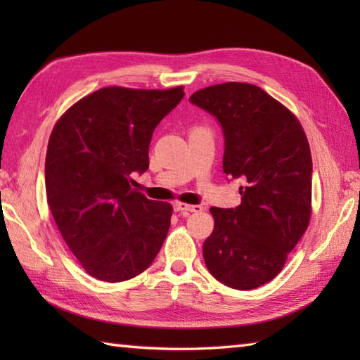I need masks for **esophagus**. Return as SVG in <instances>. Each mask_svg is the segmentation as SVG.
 Returning a JSON list of instances; mask_svg holds the SVG:
<instances>
[{
	"label": "esophagus",
	"instance_id": "1",
	"mask_svg": "<svg viewBox=\"0 0 360 360\" xmlns=\"http://www.w3.org/2000/svg\"><path fill=\"white\" fill-rule=\"evenodd\" d=\"M173 209L176 212H201V205H192V204H184V202H174Z\"/></svg>",
	"mask_w": 360,
	"mask_h": 360
}]
</instances>
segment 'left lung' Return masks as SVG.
<instances>
[{
    "label": "left lung",
    "mask_w": 360,
    "mask_h": 360,
    "mask_svg": "<svg viewBox=\"0 0 360 360\" xmlns=\"http://www.w3.org/2000/svg\"><path fill=\"white\" fill-rule=\"evenodd\" d=\"M218 120L224 136L223 170L241 179V204L212 207L215 229L204 241L209 272L248 290L277 277L309 224L312 159L300 122L250 83L229 82L190 97Z\"/></svg>",
    "instance_id": "obj_1"
}]
</instances>
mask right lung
<instances>
[{"mask_svg": "<svg viewBox=\"0 0 360 360\" xmlns=\"http://www.w3.org/2000/svg\"><path fill=\"white\" fill-rule=\"evenodd\" d=\"M182 97V86L102 88L72 105L53 127L44 164L48 204L91 277L133 278L162 248L172 205L136 192L131 176L148 170L153 131Z\"/></svg>", "mask_w": 360, "mask_h": 360, "instance_id": "obj_1", "label": "right lung"}]
</instances>
